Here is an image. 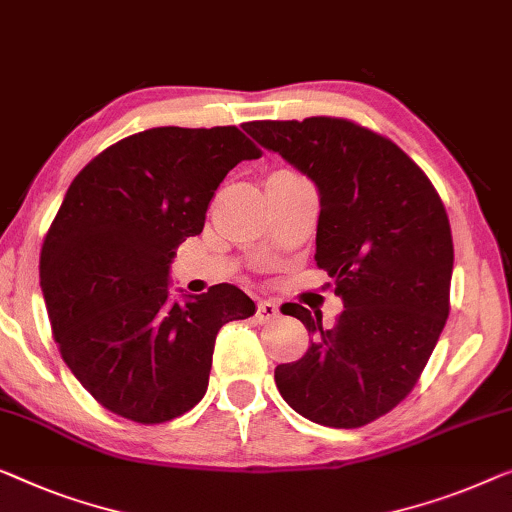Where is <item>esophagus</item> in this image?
Segmentation results:
<instances>
[{"label":"esophagus","instance_id":"obj_1","mask_svg":"<svg viewBox=\"0 0 512 512\" xmlns=\"http://www.w3.org/2000/svg\"><path fill=\"white\" fill-rule=\"evenodd\" d=\"M279 316V307L274 305L272 300H261L258 302V307H256V318L261 323H268V321H274V318Z\"/></svg>","mask_w":512,"mask_h":512}]
</instances>
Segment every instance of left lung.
Instances as JSON below:
<instances>
[{"mask_svg":"<svg viewBox=\"0 0 512 512\" xmlns=\"http://www.w3.org/2000/svg\"><path fill=\"white\" fill-rule=\"evenodd\" d=\"M244 129L316 182V265L344 300L332 325L286 307L314 339L300 360L277 365L274 381L311 422L367 425L413 390L446 325L455 256L446 207L402 147L344 117Z\"/></svg>","mask_w":512,"mask_h":512,"instance_id":"obj_1","label":"left lung"}]
</instances>
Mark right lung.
<instances>
[{
    "label": "right lung",
    "mask_w": 512,
    "mask_h": 512,
    "mask_svg": "<svg viewBox=\"0 0 512 512\" xmlns=\"http://www.w3.org/2000/svg\"><path fill=\"white\" fill-rule=\"evenodd\" d=\"M261 150L238 127H157L122 138L71 182L41 247L59 353L115 416L159 425L194 409L221 325L256 311L238 286L168 300V270L228 170Z\"/></svg>",
    "instance_id": "obj_1"
}]
</instances>
